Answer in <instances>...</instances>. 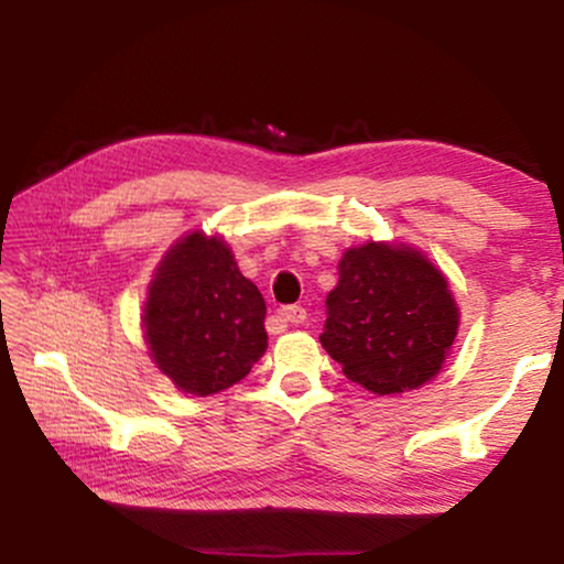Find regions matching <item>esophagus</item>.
I'll use <instances>...</instances> for the list:
<instances>
[{"label":"esophagus","instance_id":"obj_1","mask_svg":"<svg viewBox=\"0 0 564 564\" xmlns=\"http://www.w3.org/2000/svg\"><path fill=\"white\" fill-rule=\"evenodd\" d=\"M274 318L280 323H303L307 318V311L303 305H288V307H282Z\"/></svg>","mask_w":564,"mask_h":564}]
</instances>
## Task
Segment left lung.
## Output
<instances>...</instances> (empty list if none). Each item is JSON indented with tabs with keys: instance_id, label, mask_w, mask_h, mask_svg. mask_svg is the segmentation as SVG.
I'll use <instances>...</instances> for the list:
<instances>
[{
	"instance_id": "left-lung-1",
	"label": "left lung",
	"mask_w": 564,
	"mask_h": 564,
	"mask_svg": "<svg viewBox=\"0 0 564 564\" xmlns=\"http://www.w3.org/2000/svg\"><path fill=\"white\" fill-rule=\"evenodd\" d=\"M326 313L323 349L351 382L377 395H400L434 380L459 328L444 272L408 243L346 249Z\"/></svg>"
}]
</instances>
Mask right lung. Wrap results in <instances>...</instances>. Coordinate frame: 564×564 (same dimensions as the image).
I'll list each match as a JSON object with an SVG mask.
<instances>
[{
	"instance_id": "1",
	"label": "right lung",
	"mask_w": 564,
	"mask_h": 564,
	"mask_svg": "<svg viewBox=\"0 0 564 564\" xmlns=\"http://www.w3.org/2000/svg\"><path fill=\"white\" fill-rule=\"evenodd\" d=\"M267 303L223 236L192 230L159 261L143 305L153 365L205 398L241 382L267 351Z\"/></svg>"
}]
</instances>
